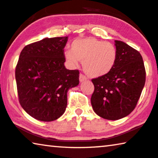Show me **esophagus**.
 <instances>
[{
  "instance_id": "esophagus-1",
  "label": "esophagus",
  "mask_w": 158,
  "mask_h": 158,
  "mask_svg": "<svg viewBox=\"0 0 158 158\" xmlns=\"http://www.w3.org/2000/svg\"><path fill=\"white\" fill-rule=\"evenodd\" d=\"M86 77L84 76V74H79V81H80V82H83L84 81H86Z\"/></svg>"
}]
</instances>
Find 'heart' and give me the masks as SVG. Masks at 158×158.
Instances as JSON below:
<instances>
[{
    "label": "heart",
    "mask_w": 158,
    "mask_h": 158,
    "mask_svg": "<svg viewBox=\"0 0 158 158\" xmlns=\"http://www.w3.org/2000/svg\"><path fill=\"white\" fill-rule=\"evenodd\" d=\"M66 61L77 66L83 61V69L89 77L98 78L109 74L117 59V48L113 44L94 37L75 39L71 49L64 52Z\"/></svg>",
    "instance_id": "obj_1"
}]
</instances>
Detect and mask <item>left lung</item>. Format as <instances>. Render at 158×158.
<instances>
[{
  "label": "left lung",
  "mask_w": 158,
  "mask_h": 158,
  "mask_svg": "<svg viewBox=\"0 0 158 158\" xmlns=\"http://www.w3.org/2000/svg\"><path fill=\"white\" fill-rule=\"evenodd\" d=\"M117 59L105 76L93 79L94 91L91 103L94 112L110 120L127 116L137 105L145 83V69L141 54L121 41H114Z\"/></svg>",
  "instance_id": "left-lung-1"
}]
</instances>
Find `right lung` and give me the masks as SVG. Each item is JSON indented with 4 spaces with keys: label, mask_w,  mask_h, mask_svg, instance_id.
I'll list each match as a JSON object with an SVG mask.
<instances>
[{
    "label": "right lung",
    "mask_w": 158,
    "mask_h": 158,
    "mask_svg": "<svg viewBox=\"0 0 158 158\" xmlns=\"http://www.w3.org/2000/svg\"><path fill=\"white\" fill-rule=\"evenodd\" d=\"M68 37L46 38L26 46L15 67L21 105L38 120L59 118L67 106V92L79 83V70L64 66Z\"/></svg>",
    "instance_id": "obj_1"
}]
</instances>
